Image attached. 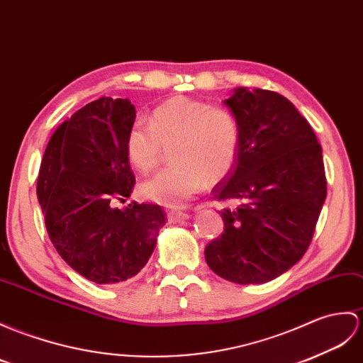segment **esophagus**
<instances>
[{
	"mask_svg": "<svg viewBox=\"0 0 363 363\" xmlns=\"http://www.w3.org/2000/svg\"><path fill=\"white\" fill-rule=\"evenodd\" d=\"M189 218H190L189 213H185V212H176V210H172V212H168V215H167L168 223H179V221L189 220Z\"/></svg>",
	"mask_w": 363,
	"mask_h": 363,
	"instance_id": "obj_1",
	"label": "esophagus"
}]
</instances>
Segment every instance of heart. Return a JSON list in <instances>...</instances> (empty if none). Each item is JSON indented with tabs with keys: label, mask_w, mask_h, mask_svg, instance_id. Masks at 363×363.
Returning a JSON list of instances; mask_svg holds the SVG:
<instances>
[{
	"label": "heart",
	"mask_w": 363,
	"mask_h": 363,
	"mask_svg": "<svg viewBox=\"0 0 363 363\" xmlns=\"http://www.w3.org/2000/svg\"><path fill=\"white\" fill-rule=\"evenodd\" d=\"M240 125L229 109L201 100L172 97L155 108L150 123L133 122L125 150L140 173L161 165L165 148H172L173 167L142 184L148 199L181 207L207 184L229 174L240 155Z\"/></svg>",
	"instance_id": "1"
}]
</instances>
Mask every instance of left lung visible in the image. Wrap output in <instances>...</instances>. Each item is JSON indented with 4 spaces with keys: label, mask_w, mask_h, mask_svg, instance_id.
I'll return each mask as SVG.
<instances>
[{
    "label": "left lung",
    "mask_w": 363,
    "mask_h": 363,
    "mask_svg": "<svg viewBox=\"0 0 363 363\" xmlns=\"http://www.w3.org/2000/svg\"><path fill=\"white\" fill-rule=\"evenodd\" d=\"M240 125L233 170L213 189L237 206L204 250L212 271L238 284L271 281L305 255L326 198L322 147L308 121L274 91L233 89L224 100Z\"/></svg>",
    "instance_id": "8db88e82"
}]
</instances>
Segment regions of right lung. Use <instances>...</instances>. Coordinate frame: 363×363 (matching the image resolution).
I'll list each match as a JSON object with an SVG mask.
<instances>
[{
  "label": "right lung",
  "instance_id": "add662e5",
  "mask_svg": "<svg viewBox=\"0 0 363 363\" xmlns=\"http://www.w3.org/2000/svg\"><path fill=\"white\" fill-rule=\"evenodd\" d=\"M134 119L128 99L94 100L58 126L40 167L37 196L49 238L75 272L97 284L139 274L165 224L156 204L111 206L130 198L136 182L125 150Z\"/></svg>",
  "mask_w": 363,
  "mask_h": 363
}]
</instances>
